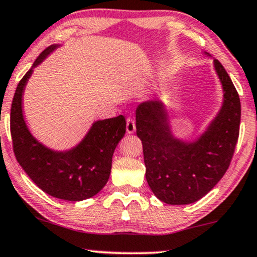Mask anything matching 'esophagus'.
<instances>
[{
	"mask_svg": "<svg viewBox=\"0 0 257 257\" xmlns=\"http://www.w3.org/2000/svg\"><path fill=\"white\" fill-rule=\"evenodd\" d=\"M126 131L128 135H132L136 131V121L132 118H127V120H126Z\"/></svg>",
	"mask_w": 257,
	"mask_h": 257,
	"instance_id": "1",
	"label": "esophagus"
}]
</instances>
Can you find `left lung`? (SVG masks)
<instances>
[{"label": "left lung", "instance_id": "left-lung-1", "mask_svg": "<svg viewBox=\"0 0 257 257\" xmlns=\"http://www.w3.org/2000/svg\"><path fill=\"white\" fill-rule=\"evenodd\" d=\"M204 55L211 58L205 52ZM212 63L222 86V105L196 138L173 135L169 109L161 99L145 100L136 108L146 181L156 197L166 204H191L204 197L224 176L234 155L241 102L221 62L212 59Z\"/></svg>", "mask_w": 257, "mask_h": 257}]
</instances>
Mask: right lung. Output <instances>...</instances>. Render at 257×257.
I'll list each match as a JSON object with an SVG mask.
<instances>
[{"mask_svg": "<svg viewBox=\"0 0 257 257\" xmlns=\"http://www.w3.org/2000/svg\"><path fill=\"white\" fill-rule=\"evenodd\" d=\"M61 45H52L35 60L16 87L11 109V133L15 157L28 177L52 197L69 202L91 198L107 183L112 157L126 132L124 115L95 120L84 138L67 150L46 146L32 135L23 114V94L34 72Z\"/></svg>", "mask_w": 257, "mask_h": 257, "instance_id": "1", "label": "right lung"}]
</instances>
